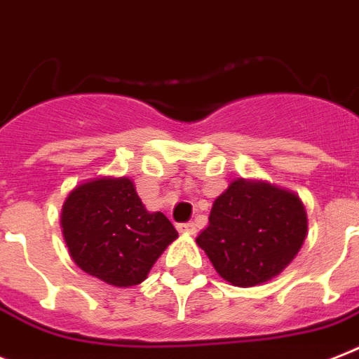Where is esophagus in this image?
Here are the masks:
<instances>
[{
    "instance_id": "esophagus-1",
    "label": "esophagus",
    "mask_w": 359,
    "mask_h": 359,
    "mask_svg": "<svg viewBox=\"0 0 359 359\" xmlns=\"http://www.w3.org/2000/svg\"><path fill=\"white\" fill-rule=\"evenodd\" d=\"M177 231L183 233V235H194L196 233V227L192 222H187V224H177Z\"/></svg>"
}]
</instances>
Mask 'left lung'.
Segmentation results:
<instances>
[{
	"label": "left lung",
	"mask_w": 359,
	"mask_h": 359,
	"mask_svg": "<svg viewBox=\"0 0 359 359\" xmlns=\"http://www.w3.org/2000/svg\"><path fill=\"white\" fill-rule=\"evenodd\" d=\"M306 235V209L295 192L238 177L215 200L196 244L222 279L250 288L283 273Z\"/></svg>",
	"instance_id": "1"
}]
</instances>
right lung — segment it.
Here are the masks:
<instances>
[{
    "label": "right lung",
    "instance_id": "1",
    "mask_svg": "<svg viewBox=\"0 0 359 359\" xmlns=\"http://www.w3.org/2000/svg\"><path fill=\"white\" fill-rule=\"evenodd\" d=\"M60 227L75 264L117 288L143 283L177 238L167 216L147 211L126 176L76 185L62 205Z\"/></svg>",
    "mask_w": 359,
    "mask_h": 359
}]
</instances>
